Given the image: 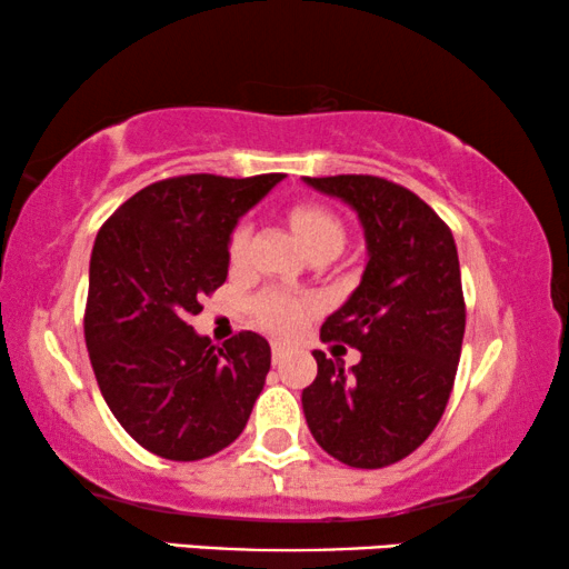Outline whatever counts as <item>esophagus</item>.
Masks as SVG:
<instances>
[{
	"label": "esophagus",
	"mask_w": 569,
	"mask_h": 569,
	"mask_svg": "<svg viewBox=\"0 0 569 569\" xmlns=\"http://www.w3.org/2000/svg\"><path fill=\"white\" fill-rule=\"evenodd\" d=\"M287 352H290V345H287V341H282V339L271 341V357H274V362L282 360Z\"/></svg>",
	"instance_id": "obj_1"
}]
</instances>
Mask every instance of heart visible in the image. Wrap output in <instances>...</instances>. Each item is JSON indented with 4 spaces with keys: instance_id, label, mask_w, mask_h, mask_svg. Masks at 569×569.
Wrapping results in <instances>:
<instances>
[{
    "instance_id": "b5f03b06",
    "label": "heart",
    "mask_w": 569,
    "mask_h": 569,
    "mask_svg": "<svg viewBox=\"0 0 569 569\" xmlns=\"http://www.w3.org/2000/svg\"><path fill=\"white\" fill-rule=\"evenodd\" d=\"M290 222L295 232H298L300 243L306 246V251L310 246H318V243H337V246L345 243V228H341L339 217L321 204H313V201L295 204L290 209ZM246 246H248V224L240 222L230 236V246H228L230 259L238 261L240 256H243ZM253 308H256V318H259V323L267 326V329L277 333H290L308 318L310 300L292 292L269 290L256 300Z\"/></svg>"
}]
</instances>
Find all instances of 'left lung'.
Returning a JSON list of instances; mask_svg holds the SVG:
<instances>
[{
    "instance_id": "1",
    "label": "left lung",
    "mask_w": 569,
    "mask_h": 569,
    "mask_svg": "<svg viewBox=\"0 0 569 569\" xmlns=\"http://www.w3.org/2000/svg\"><path fill=\"white\" fill-rule=\"evenodd\" d=\"M360 217L362 282L321 326L360 349L345 372L321 349L302 411L318 446L355 469H383L438 427L461 360L466 306L453 232L415 191L378 176L306 178Z\"/></svg>"
}]
</instances>
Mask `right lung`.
Instances as JSON below:
<instances>
[{"instance_id": "obj_1", "label": "right lung", "mask_w": 569, "mask_h": 569, "mask_svg": "<svg viewBox=\"0 0 569 569\" xmlns=\"http://www.w3.org/2000/svg\"><path fill=\"white\" fill-rule=\"evenodd\" d=\"M282 178H166L98 230L84 345L108 409L154 456L220 453L251 417L271 368L269 341L240 331L214 347L189 321L228 279L232 228Z\"/></svg>"}]
</instances>
